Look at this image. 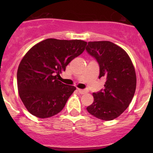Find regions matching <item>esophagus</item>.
<instances>
[{
	"instance_id": "esophagus-1",
	"label": "esophagus",
	"mask_w": 153,
	"mask_h": 153,
	"mask_svg": "<svg viewBox=\"0 0 153 153\" xmlns=\"http://www.w3.org/2000/svg\"><path fill=\"white\" fill-rule=\"evenodd\" d=\"M78 92H79L80 94H81V95H83V94H85L87 92V90H86V89H78Z\"/></svg>"
}]
</instances>
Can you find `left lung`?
<instances>
[{
	"instance_id": "left-lung-1",
	"label": "left lung",
	"mask_w": 153,
	"mask_h": 153,
	"mask_svg": "<svg viewBox=\"0 0 153 153\" xmlns=\"http://www.w3.org/2000/svg\"><path fill=\"white\" fill-rule=\"evenodd\" d=\"M88 53L99 64V78H106L104 89L92 94L88 112L103 121L118 118L132 101L136 89V74L130 58L121 47L110 41H89Z\"/></svg>"
}]
</instances>
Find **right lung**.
I'll use <instances>...</instances> for the list:
<instances>
[{
    "mask_svg": "<svg viewBox=\"0 0 153 153\" xmlns=\"http://www.w3.org/2000/svg\"><path fill=\"white\" fill-rule=\"evenodd\" d=\"M87 43L81 40L48 38L33 46L18 66L19 96L27 110L40 118L59 113L76 89L58 81L62 71L81 55Z\"/></svg>",
    "mask_w": 153,
    "mask_h": 153,
    "instance_id": "right-lung-1",
    "label": "right lung"
}]
</instances>
